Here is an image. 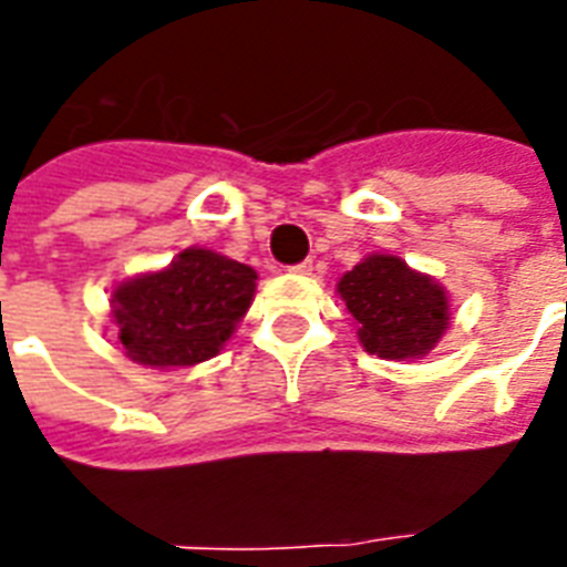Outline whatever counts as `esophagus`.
<instances>
[{
	"label": "esophagus",
	"instance_id": "esophagus-1",
	"mask_svg": "<svg viewBox=\"0 0 567 567\" xmlns=\"http://www.w3.org/2000/svg\"><path fill=\"white\" fill-rule=\"evenodd\" d=\"M311 270V261H300V265L288 267V274H297V276H306Z\"/></svg>",
	"mask_w": 567,
	"mask_h": 567
}]
</instances>
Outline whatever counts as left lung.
<instances>
[{
    "label": "left lung",
    "mask_w": 567,
    "mask_h": 567,
    "mask_svg": "<svg viewBox=\"0 0 567 567\" xmlns=\"http://www.w3.org/2000/svg\"><path fill=\"white\" fill-rule=\"evenodd\" d=\"M338 293L359 323V344L379 359H421L450 327L447 291L385 252L347 270Z\"/></svg>",
    "instance_id": "obj_1"
}]
</instances>
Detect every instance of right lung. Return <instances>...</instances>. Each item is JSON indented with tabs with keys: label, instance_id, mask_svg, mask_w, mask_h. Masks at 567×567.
Instances as JSON below:
<instances>
[{
	"label": "right lung",
	"instance_id": "right-lung-1",
	"mask_svg": "<svg viewBox=\"0 0 567 567\" xmlns=\"http://www.w3.org/2000/svg\"><path fill=\"white\" fill-rule=\"evenodd\" d=\"M258 274L212 249H182L158 274L120 282L111 315L126 355L150 368L212 359L247 315Z\"/></svg>",
	"mask_w": 567,
	"mask_h": 567
}]
</instances>
